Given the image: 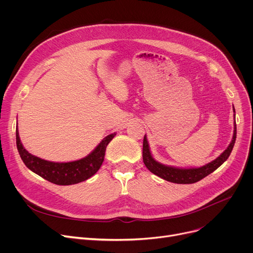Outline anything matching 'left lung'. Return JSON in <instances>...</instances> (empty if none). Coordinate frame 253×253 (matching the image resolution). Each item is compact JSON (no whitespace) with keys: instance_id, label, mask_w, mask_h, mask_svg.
<instances>
[{"instance_id":"obj_1","label":"left lung","mask_w":253,"mask_h":253,"mask_svg":"<svg viewBox=\"0 0 253 253\" xmlns=\"http://www.w3.org/2000/svg\"><path fill=\"white\" fill-rule=\"evenodd\" d=\"M235 113V109H234ZM235 117V115H234ZM237 136V127H236V121H235V127H234V135L233 139L228 147L219 157H217L214 161H212L202 167L199 168H190V169H183V168H175L163 165L155 161V159L152 157L149 143L147 140V137H143V145H142V159L143 163L147 166V168L152 172V173L156 174L157 176L161 177L167 181L174 182V183H195L202 178L206 177L210 173H212L214 170H216L224 161H227V159L232 153V150L234 148V144L236 141Z\"/></svg>"}]
</instances>
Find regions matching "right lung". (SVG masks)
<instances>
[{
  "instance_id": "1",
  "label": "right lung",
  "mask_w": 253,
  "mask_h": 253,
  "mask_svg": "<svg viewBox=\"0 0 253 253\" xmlns=\"http://www.w3.org/2000/svg\"><path fill=\"white\" fill-rule=\"evenodd\" d=\"M116 133L103 138L96 149L87 157L68 163H55L40 159L26 151L20 142L18 131L16 130V145L21 160L25 166L44 179L59 185H70L84 181L94 175L100 168L103 160L106 145L115 137Z\"/></svg>"
}]
</instances>
